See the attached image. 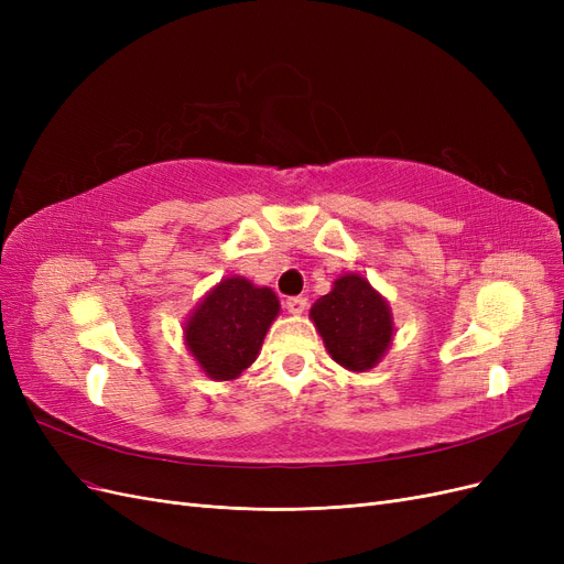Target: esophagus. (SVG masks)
Here are the masks:
<instances>
[{"instance_id":"esophagus-1","label":"esophagus","mask_w":564,"mask_h":564,"mask_svg":"<svg viewBox=\"0 0 564 564\" xmlns=\"http://www.w3.org/2000/svg\"><path fill=\"white\" fill-rule=\"evenodd\" d=\"M286 311L292 313V315H301L305 308H308V299L305 296H292V299H286Z\"/></svg>"}]
</instances>
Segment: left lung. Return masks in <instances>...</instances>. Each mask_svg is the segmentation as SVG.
<instances>
[{
    "instance_id": "8db88e82",
    "label": "left lung",
    "mask_w": 564,
    "mask_h": 564,
    "mask_svg": "<svg viewBox=\"0 0 564 564\" xmlns=\"http://www.w3.org/2000/svg\"><path fill=\"white\" fill-rule=\"evenodd\" d=\"M311 317L334 360L350 371H367L390 346L392 319L381 294L360 275H346L317 299Z\"/></svg>"
}]
</instances>
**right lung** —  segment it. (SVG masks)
<instances>
[{
  "label": "right lung",
  "mask_w": 564,
  "mask_h": 564,
  "mask_svg": "<svg viewBox=\"0 0 564 564\" xmlns=\"http://www.w3.org/2000/svg\"><path fill=\"white\" fill-rule=\"evenodd\" d=\"M280 313L268 286L228 278L207 294L187 319L185 344L207 377L230 381L256 360L265 332Z\"/></svg>",
  "instance_id": "right-lung-1"
}]
</instances>
